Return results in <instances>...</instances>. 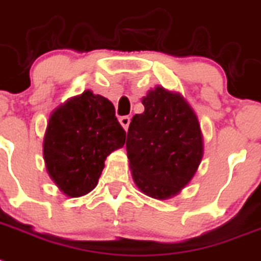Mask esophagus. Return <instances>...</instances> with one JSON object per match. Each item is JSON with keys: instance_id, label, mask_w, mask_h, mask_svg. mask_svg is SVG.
<instances>
[{"instance_id": "esophagus-1", "label": "esophagus", "mask_w": 261, "mask_h": 261, "mask_svg": "<svg viewBox=\"0 0 261 261\" xmlns=\"http://www.w3.org/2000/svg\"><path fill=\"white\" fill-rule=\"evenodd\" d=\"M118 121H120V124H121V126L125 130H128L129 128V122H130V117L129 116H122V117L118 118Z\"/></svg>"}]
</instances>
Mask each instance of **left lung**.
<instances>
[{
    "instance_id": "obj_1",
    "label": "left lung",
    "mask_w": 261,
    "mask_h": 261,
    "mask_svg": "<svg viewBox=\"0 0 261 261\" xmlns=\"http://www.w3.org/2000/svg\"><path fill=\"white\" fill-rule=\"evenodd\" d=\"M126 136V154L133 181L144 195L171 199L189 184L204 154L199 118L188 101L163 87L141 100Z\"/></svg>"
}]
</instances>
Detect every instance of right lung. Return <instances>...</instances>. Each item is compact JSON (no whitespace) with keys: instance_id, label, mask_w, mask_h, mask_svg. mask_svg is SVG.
I'll list each match as a JSON object with an SVG mask.
<instances>
[{"instance_id":"1","label":"right lung","mask_w":261,"mask_h":261,"mask_svg":"<svg viewBox=\"0 0 261 261\" xmlns=\"http://www.w3.org/2000/svg\"><path fill=\"white\" fill-rule=\"evenodd\" d=\"M125 144V130L111 101L92 90L51 112L42 152L50 178L68 197L96 188L107 157Z\"/></svg>"}]
</instances>
